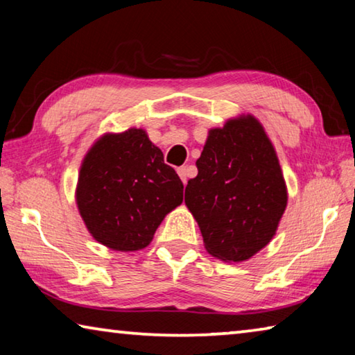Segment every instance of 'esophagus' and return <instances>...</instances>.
<instances>
[{"label":"esophagus","mask_w":355,"mask_h":355,"mask_svg":"<svg viewBox=\"0 0 355 355\" xmlns=\"http://www.w3.org/2000/svg\"><path fill=\"white\" fill-rule=\"evenodd\" d=\"M177 173L180 175V178H182V182L186 184L188 183V177H189V173H188V167H178L177 169Z\"/></svg>","instance_id":"esophagus-1"}]
</instances>
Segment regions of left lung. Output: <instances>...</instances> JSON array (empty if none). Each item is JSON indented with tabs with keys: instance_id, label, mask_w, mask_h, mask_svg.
<instances>
[{
	"instance_id": "8db88e82",
	"label": "left lung",
	"mask_w": 355,
	"mask_h": 355,
	"mask_svg": "<svg viewBox=\"0 0 355 355\" xmlns=\"http://www.w3.org/2000/svg\"><path fill=\"white\" fill-rule=\"evenodd\" d=\"M184 203L209 255L241 263L271 243L288 203L279 156L252 114L209 128Z\"/></svg>"
}]
</instances>
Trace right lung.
<instances>
[{"label": "right lung", "mask_w": 355, "mask_h": 355, "mask_svg": "<svg viewBox=\"0 0 355 355\" xmlns=\"http://www.w3.org/2000/svg\"><path fill=\"white\" fill-rule=\"evenodd\" d=\"M78 211L95 241L136 252L183 202V183L142 128L103 133L84 155L75 189Z\"/></svg>", "instance_id": "1"}]
</instances>
